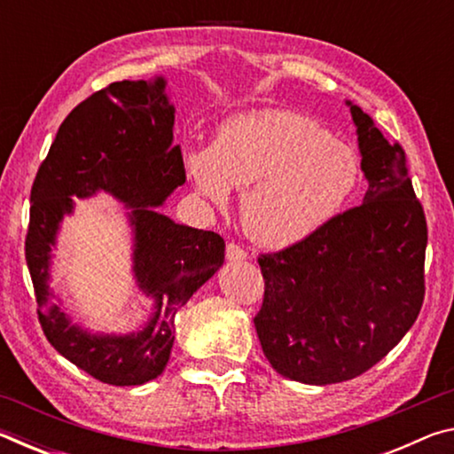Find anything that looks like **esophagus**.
I'll list each match as a JSON object with an SVG mask.
<instances>
[{
  "mask_svg": "<svg viewBox=\"0 0 454 454\" xmlns=\"http://www.w3.org/2000/svg\"><path fill=\"white\" fill-rule=\"evenodd\" d=\"M248 258V252H246L242 246H238L234 242H230L226 246V260L228 262H244Z\"/></svg>",
  "mask_w": 454,
  "mask_h": 454,
  "instance_id": "1",
  "label": "esophagus"
}]
</instances>
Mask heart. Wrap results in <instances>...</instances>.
I'll return each mask as SVG.
<instances>
[{"label": "heart", "mask_w": 454, "mask_h": 454, "mask_svg": "<svg viewBox=\"0 0 454 454\" xmlns=\"http://www.w3.org/2000/svg\"><path fill=\"white\" fill-rule=\"evenodd\" d=\"M184 164L196 190L218 208L228 206L234 188H246V232L272 250L322 232L348 204L363 174L348 144L292 110L230 116L212 145L188 150Z\"/></svg>", "instance_id": "obj_1"}]
</instances>
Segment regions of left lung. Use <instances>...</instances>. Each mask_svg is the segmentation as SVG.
I'll use <instances>...</instances> for the list:
<instances>
[{
	"instance_id": "obj_1",
	"label": "left lung",
	"mask_w": 454,
	"mask_h": 454,
	"mask_svg": "<svg viewBox=\"0 0 454 454\" xmlns=\"http://www.w3.org/2000/svg\"><path fill=\"white\" fill-rule=\"evenodd\" d=\"M356 126L363 204L302 244L258 258L266 288L254 326L284 379L334 384L366 372L417 320L427 220L404 152L347 99Z\"/></svg>"
}]
</instances>
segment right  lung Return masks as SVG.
<instances>
[{"instance_id": "obj_1", "label": "right lung", "mask_w": 454, "mask_h": 454, "mask_svg": "<svg viewBox=\"0 0 454 454\" xmlns=\"http://www.w3.org/2000/svg\"><path fill=\"white\" fill-rule=\"evenodd\" d=\"M174 114L162 75L110 83L64 120L32 188L26 260L43 334L72 364L114 387H137L164 372L176 312L224 264L220 234L176 224L160 210L186 182ZM99 191L125 206L137 286L154 306L149 320L128 333H96L74 323L49 286L51 252L60 222L74 209L73 198Z\"/></svg>"}]
</instances>
